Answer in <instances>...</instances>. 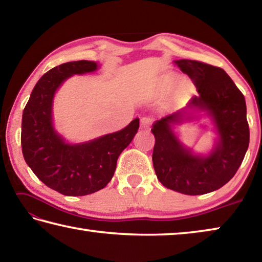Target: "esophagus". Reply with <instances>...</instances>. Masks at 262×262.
Wrapping results in <instances>:
<instances>
[{
  "instance_id": "34e87169",
  "label": "esophagus",
  "mask_w": 262,
  "mask_h": 262,
  "mask_svg": "<svg viewBox=\"0 0 262 262\" xmlns=\"http://www.w3.org/2000/svg\"><path fill=\"white\" fill-rule=\"evenodd\" d=\"M151 123H152V119L149 118V117H143L141 119V128L142 129H149L150 127H151Z\"/></svg>"
}]
</instances>
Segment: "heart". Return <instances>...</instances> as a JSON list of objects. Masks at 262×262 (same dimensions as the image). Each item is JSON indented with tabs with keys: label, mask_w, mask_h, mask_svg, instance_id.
Segmentation results:
<instances>
[{
	"label": "heart",
	"mask_w": 262,
	"mask_h": 262,
	"mask_svg": "<svg viewBox=\"0 0 262 262\" xmlns=\"http://www.w3.org/2000/svg\"><path fill=\"white\" fill-rule=\"evenodd\" d=\"M174 81H176V75H168V76H166L165 79H164V85L171 86L172 84L174 83Z\"/></svg>",
	"instance_id": "obj_1"
}]
</instances>
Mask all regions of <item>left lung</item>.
Listing matches in <instances>:
<instances>
[{
  "mask_svg": "<svg viewBox=\"0 0 262 262\" xmlns=\"http://www.w3.org/2000/svg\"><path fill=\"white\" fill-rule=\"evenodd\" d=\"M174 63L187 74L199 92L186 108L167 114L152 125L155 147L152 163L158 180L176 192L187 195L210 193L236 174L250 143L244 95L220 67L195 60ZM190 108L207 110L213 119L219 141L207 157L195 155L176 139L172 124H180Z\"/></svg>",
  "mask_w": 262,
  "mask_h": 262,
  "instance_id": "left-lung-1",
  "label": "left lung"
}]
</instances>
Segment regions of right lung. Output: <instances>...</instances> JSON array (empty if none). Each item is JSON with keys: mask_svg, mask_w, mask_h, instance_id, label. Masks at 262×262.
I'll use <instances>...</instances> for the list:
<instances>
[{"mask_svg": "<svg viewBox=\"0 0 262 262\" xmlns=\"http://www.w3.org/2000/svg\"><path fill=\"white\" fill-rule=\"evenodd\" d=\"M94 61L62 63L42 75L33 88L21 120V151L33 173L48 187L68 196H82L104 188L117 161L139 129L134 119L123 129L79 144H69L53 127L55 91L68 77L97 70Z\"/></svg>", "mask_w": 262, "mask_h": 262, "instance_id": "obj_1", "label": "right lung"}]
</instances>
